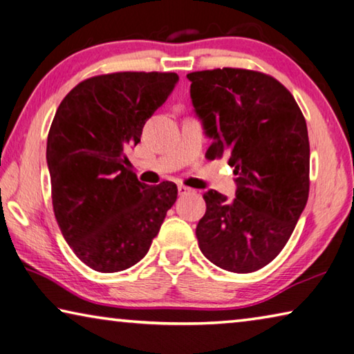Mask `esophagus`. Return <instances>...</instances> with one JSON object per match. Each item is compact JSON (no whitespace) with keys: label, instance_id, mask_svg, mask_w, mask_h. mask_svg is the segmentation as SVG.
Listing matches in <instances>:
<instances>
[{"label":"esophagus","instance_id":"esophagus-1","mask_svg":"<svg viewBox=\"0 0 354 354\" xmlns=\"http://www.w3.org/2000/svg\"><path fill=\"white\" fill-rule=\"evenodd\" d=\"M178 194L180 196H183V194H188V193H191V191H193V188H189V187H185V185H178Z\"/></svg>","mask_w":354,"mask_h":354}]
</instances>
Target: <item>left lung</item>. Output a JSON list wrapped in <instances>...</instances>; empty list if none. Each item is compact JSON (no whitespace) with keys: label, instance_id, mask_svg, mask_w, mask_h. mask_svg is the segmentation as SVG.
I'll use <instances>...</instances> for the list:
<instances>
[{"label":"left lung","instance_id":"8db88e82","mask_svg":"<svg viewBox=\"0 0 354 354\" xmlns=\"http://www.w3.org/2000/svg\"><path fill=\"white\" fill-rule=\"evenodd\" d=\"M191 100L213 141L208 160L227 156L235 199L210 189L196 227L212 263L252 273L277 257L309 198L308 125L286 86L246 68L191 72Z\"/></svg>","mask_w":354,"mask_h":354}]
</instances>
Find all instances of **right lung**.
I'll return each instance as SVG.
<instances>
[{"mask_svg":"<svg viewBox=\"0 0 354 354\" xmlns=\"http://www.w3.org/2000/svg\"><path fill=\"white\" fill-rule=\"evenodd\" d=\"M177 80L172 72L97 75L57 106L46 139L51 201L64 239L92 270L138 263L177 199L176 183H141L127 158Z\"/></svg>","mask_w":354,"mask_h":354,"instance_id":"1","label":"right lung"}]
</instances>
